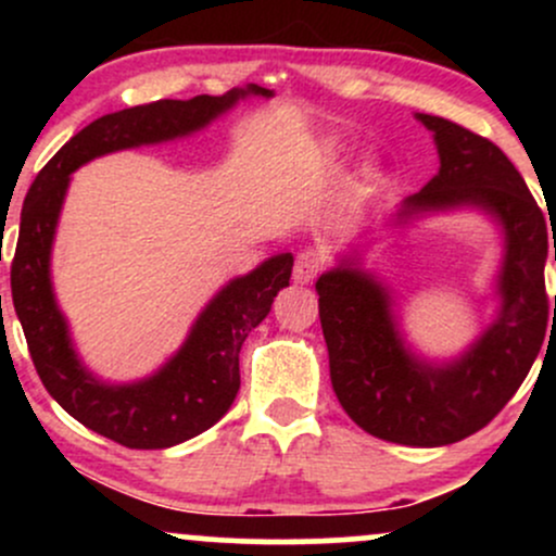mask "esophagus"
<instances>
[{"instance_id": "34e87169", "label": "esophagus", "mask_w": 556, "mask_h": 556, "mask_svg": "<svg viewBox=\"0 0 556 556\" xmlns=\"http://www.w3.org/2000/svg\"><path fill=\"white\" fill-rule=\"evenodd\" d=\"M324 269V256L318 251H300L298 258H295V269H292V277H295V282L300 285H308L314 282V279L321 274Z\"/></svg>"}]
</instances>
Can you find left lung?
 Instances as JSON below:
<instances>
[{"label":"left lung","mask_w":556,"mask_h":556,"mask_svg":"<svg viewBox=\"0 0 556 556\" xmlns=\"http://www.w3.org/2000/svg\"><path fill=\"white\" fill-rule=\"evenodd\" d=\"M433 132L439 175L407 198L400 219L476 206L504 229L496 321L457 361L429 363L405 348L392 298L371 274L342 264L316 282L337 400L384 442L442 446L489 424L518 392L554 316L546 298V219L500 146L444 117L416 114ZM556 261V242H554Z\"/></svg>","instance_id":"1"}]
</instances>
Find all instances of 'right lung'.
<instances>
[{
    "instance_id": "obj_1",
    "label": "right lung",
    "mask_w": 556,
    "mask_h": 556,
    "mask_svg": "<svg viewBox=\"0 0 556 556\" xmlns=\"http://www.w3.org/2000/svg\"><path fill=\"white\" fill-rule=\"evenodd\" d=\"M248 93L274 96L269 88L251 83L225 96L162 99L104 114L49 159L23 201L10 285L36 371L70 416L130 450H164L188 442L225 416L240 389L242 342L269 314L277 292L290 285L292 256L279 253L222 287L195 318L177 355L154 376L132 384H106L75 353L49 277L56 219L70 175L80 164L112 151L190 136L232 110Z\"/></svg>"
}]
</instances>
